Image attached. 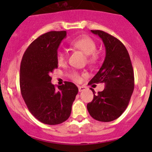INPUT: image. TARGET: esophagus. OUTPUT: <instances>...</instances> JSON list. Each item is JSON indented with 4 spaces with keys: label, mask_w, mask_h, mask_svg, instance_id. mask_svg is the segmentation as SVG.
<instances>
[{
    "label": "esophagus",
    "mask_w": 152,
    "mask_h": 152,
    "mask_svg": "<svg viewBox=\"0 0 152 152\" xmlns=\"http://www.w3.org/2000/svg\"><path fill=\"white\" fill-rule=\"evenodd\" d=\"M86 89H87V87H85V86H79V92H82V91H84V90H85Z\"/></svg>",
    "instance_id": "esophagus-1"
}]
</instances>
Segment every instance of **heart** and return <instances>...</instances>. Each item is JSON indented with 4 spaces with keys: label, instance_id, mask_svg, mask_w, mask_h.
Returning <instances> with one entry per match:
<instances>
[{
    "label": "heart",
    "instance_id": "1",
    "mask_svg": "<svg viewBox=\"0 0 152 152\" xmlns=\"http://www.w3.org/2000/svg\"><path fill=\"white\" fill-rule=\"evenodd\" d=\"M71 46L79 49L85 54L89 55L88 59L90 62H95L97 59V54L95 53L96 49V43L93 39L87 35H81L73 38L70 42ZM67 53L63 49H59L56 51V61L59 65H62L66 62ZM71 78L74 81H80V76L77 72L74 71L71 73Z\"/></svg>",
    "mask_w": 152,
    "mask_h": 152
}]
</instances>
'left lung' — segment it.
I'll list each match as a JSON object with an SVG mask.
<instances>
[{
  "mask_svg": "<svg viewBox=\"0 0 152 152\" xmlns=\"http://www.w3.org/2000/svg\"><path fill=\"white\" fill-rule=\"evenodd\" d=\"M99 35L105 46L106 56L99 72L89 84L104 83V90L93 94L87 104L89 113L96 120L110 122L120 117L129 104L134 87L131 59L126 48L119 39L103 31L91 30Z\"/></svg>",
  "mask_w": 152,
  "mask_h": 152,
  "instance_id": "obj_1",
  "label": "left lung"
}]
</instances>
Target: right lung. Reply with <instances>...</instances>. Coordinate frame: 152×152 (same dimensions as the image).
<instances>
[{"mask_svg":"<svg viewBox=\"0 0 152 152\" xmlns=\"http://www.w3.org/2000/svg\"><path fill=\"white\" fill-rule=\"evenodd\" d=\"M66 31H49L29 45L23 56L20 70V87L30 113L42 123H63L71 113L73 102L79 89L65 82L55 90L50 73L58 67L56 51Z\"/></svg>","mask_w":152,"mask_h":152,"instance_id":"add662e5","label":"right lung"}]
</instances>
